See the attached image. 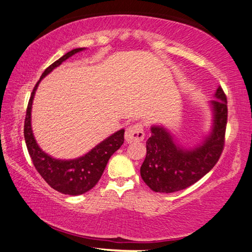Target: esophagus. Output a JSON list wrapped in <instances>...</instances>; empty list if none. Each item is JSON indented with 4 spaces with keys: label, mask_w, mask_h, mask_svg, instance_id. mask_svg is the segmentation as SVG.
<instances>
[{
    "label": "esophagus",
    "mask_w": 252,
    "mask_h": 252,
    "mask_svg": "<svg viewBox=\"0 0 252 252\" xmlns=\"http://www.w3.org/2000/svg\"><path fill=\"white\" fill-rule=\"evenodd\" d=\"M125 139L127 142L142 141L144 139V130L141 123H136L128 127L125 132Z\"/></svg>",
    "instance_id": "obj_1"
}]
</instances>
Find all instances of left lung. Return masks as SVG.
Wrapping results in <instances>:
<instances>
[{"mask_svg":"<svg viewBox=\"0 0 252 252\" xmlns=\"http://www.w3.org/2000/svg\"><path fill=\"white\" fill-rule=\"evenodd\" d=\"M215 97L210 101L214 125L210 135L198 147L183 149L164 127H151L140 175L152 191L172 193L187 189L208 173L219 160L227 123V100L221 86Z\"/></svg>","mask_w":252,"mask_h":252,"instance_id":"left-lung-1","label":"left lung"}]
</instances>
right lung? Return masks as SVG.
<instances>
[{"mask_svg":"<svg viewBox=\"0 0 252 252\" xmlns=\"http://www.w3.org/2000/svg\"><path fill=\"white\" fill-rule=\"evenodd\" d=\"M85 48H75L56 60L43 72L40 81L33 88L26 112L24 135L32 163L42 178L56 191L68 195H81L96 186L101 178L110 158L124 143V129L114 132L105 140L100 142L84 156L75 159H57L43 152L34 139L31 128V109L35 91L43 77L74 54Z\"/></svg>","mask_w":252,"mask_h":252,"instance_id":"add662e5","label":"right lung"}]
</instances>
